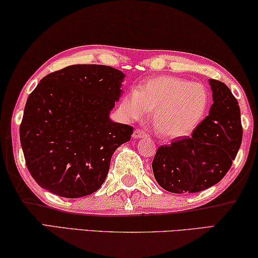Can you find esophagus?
Instances as JSON below:
<instances>
[{
	"mask_svg": "<svg viewBox=\"0 0 258 258\" xmlns=\"http://www.w3.org/2000/svg\"><path fill=\"white\" fill-rule=\"evenodd\" d=\"M147 136V134L144 132V130H142V129H136L134 132V134H133V137L135 138V139H139V138H144V137H146Z\"/></svg>",
	"mask_w": 258,
	"mask_h": 258,
	"instance_id": "1",
	"label": "esophagus"
}]
</instances>
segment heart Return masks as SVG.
I'll return each mask as SVG.
<instances>
[{
    "label": "heart",
    "mask_w": 258,
    "mask_h": 258,
    "mask_svg": "<svg viewBox=\"0 0 258 258\" xmlns=\"http://www.w3.org/2000/svg\"><path fill=\"white\" fill-rule=\"evenodd\" d=\"M208 103V92L202 84L161 75L129 91L120 108L128 120H142L153 112L155 132L162 138L171 139L188 136L205 116Z\"/></svg>",
    "instance_id": "obj_1"
}]
</instances>
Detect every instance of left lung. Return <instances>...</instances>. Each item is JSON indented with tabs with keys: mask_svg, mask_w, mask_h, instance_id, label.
Here are the masks:
<instances>
[{
	"mask_svg": "<svg viewBox=\"0 0 258 258\" xmlns=\"http://www.w3.org/2000/svg\"><path fill=\"white\" fill-rule=\"evenodd\" d=\"M214 104L191 137L160 146L152 162L158 184L171 193H196L217 184L230 170L242 141L238 100L229 87L209 80Z\"/></svg>",
	"mask_w": 258,
	"mask_h": 258,
	"instance_id": "8db88e82",
	"label": "left lung"
}]
</instances>
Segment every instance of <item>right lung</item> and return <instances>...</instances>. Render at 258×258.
<instances>
[{
  "mask_svg": "<svg viewBox=\"0 0 258 258\" xmlns=\"http://www.w3.org/2000/svg\"><path fill=\"white\" fill-rule=\"evenodd\" d=\"M124 77L111 66L72 65L46 75L28 96L20 144L41 187L74 199L101 186L113 153L134 133L109 119Z\"/></svg>",
  "mask_w": 258,
  "mask_h": 258,
  "instance_id": "obj_1",
  "label": "right lung"
}]
</instances>
